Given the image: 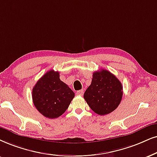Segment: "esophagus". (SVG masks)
I'll return each mask as SVG.
<instances>
[{"mask_svg":"<svg viewBox=\"0 0 157 157\" xmlns=\"http://www.w3.org/2000/svg\"><path fill=\"white\" fill-rule=\"evenodd\" d=\"M83 93H84V91H83V90H80L77 91V95H78V96H82Z\"/></svg>","mask_w":157,"mask_h":157,"instance_id":"obj_1","label":"esophagus"}]
</instances>
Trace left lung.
<instances>
[{
    "mask_svg": "<svg viewBox=\"0 0 157 157\" xmlns=\"http://www.w3.org/2000/svg\"><path fill=\"white\" fill-rule=\"evenodd\" d=\"M123 95L122 85L116 76L106 69L93 72L92 82L84 98L93 112L108 114L117 108Z\"/></svg>",
    "mask_w": 157,
    "mask_h": 157,
    "instance_id": "8db88e82",
    "label": "left lung"
}]
</instances>
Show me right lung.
Listing matches in <instances>:
<instances>
[{"mask_svg":"<svg viewBox=\"0 0 157 157\" xmlns=\"http://www.w3.org/2000/svg\"><path fill=\"white\" fill-rule=\"evenodd\" d=\"M33 101L45 117L55 119L65 112L75 93L59 78V72L50 70L39 79L33 89Z\"/></svg>","mask_w":157,"mask_h":157,"instance_id":"add662e5","label":"right lung"}]
</instances>
